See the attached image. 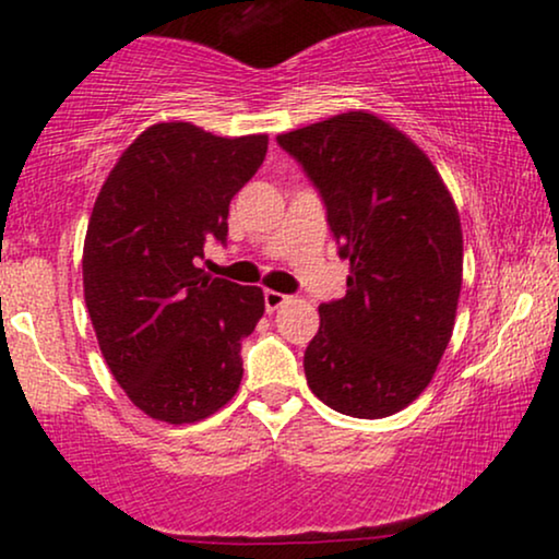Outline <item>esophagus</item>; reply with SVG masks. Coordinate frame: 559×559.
Here are the masks:
<instances>
[{"label":"esophagus","instance_id":"obj_1","mask_svg":"<svg viewBox=\"0 0 559 559\" xmlns=\"http://www.w3.org/2000/svg\"><path fill=\"white\" fill-rule=\"evenodd\" d=\"M287 300H289V297L277 293V289H264V308H266V312H274L277 308H282V305H285Z\"/></svg>","mask_w":559,"mask_h":559}]
</instances>
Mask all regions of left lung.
<instances>
[{
	"label": "left lung",
	"mask_w": 559,
	"mask_h": 559,
	"mask_svg": "<svg viewBox=\"0 0 559 559\" xmlns=\"http://www.w3.org/2000/svg\"><path fill=\"white\" fill-rule=\"evenodd\" d=\"M323 195L348 259L346 297L320 305L305 377L341 415L379 419L425 392L463 285V228L430 157L377 114L346 111L277 136Z\"/></svg>",
	"instance_id": "obj_1"
}]
</instances>
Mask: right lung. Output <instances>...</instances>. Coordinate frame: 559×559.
Masks as SVG:
<instances>
[{"label":"right lung","mask_w":559,"mask_h":559,"mask_svg":"<svg viewBox=\"0 0 559 559\" xmlns=\"http://www.w3.org/2000/svg\"><path fill=\"white\" fill-rule=\"evenodd\" d=\"M266 134L216 136L159 121L121 152L91 211L83 297L98 348L134 407L201 423L241 384V338L262 287L211 277L205 241H226L228 205L264 163Z\"/></svg>","instance_id":"right-lung-1"}]
</instances>
